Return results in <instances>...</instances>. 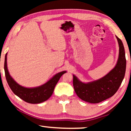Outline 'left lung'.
Masks as SVG:
<instances>
[{
  "label": "left lung",
  "mask_w": 131,
  "mask_h": 131,
  "mask_svg": "<svg viewBox=\"0 0 131 131\" xmlns=\"http://www.w3.org/2000/svg\"><path fill=\"white\" fill-rule=\"evenodd\" d=\"M119 46L117 64L107 75L100 79L85 83L73 75V87L80 99L90 103H98L114 95L125 77L126 60L123 43L116 36Z\"/></svg>",
  "instance_id": "8db88e82"
}]
</instances>
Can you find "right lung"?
Segmentation results:
<instances>
[{
	"mask_svg": "<svg viewBox=\"0 0 131 131\" xmlns=\"http://www.w3.org/2000/svg\"><path fill=\"white\" fill-rule=\"evenodd\" d=\"M4 70L7 82L12 92L24 101L31 104L41 103L49 99L59 79L62 74L66 73V71H63L57 73L49 81L40 86L27 88L18 84L10 76L7 68V53L5 58Z\"/></svg>",
	"mask_w": 131,
	"mask_h": 131,
	"instance_id": "right-lung-1",
	"label": "right lung"
}]
</instances>
